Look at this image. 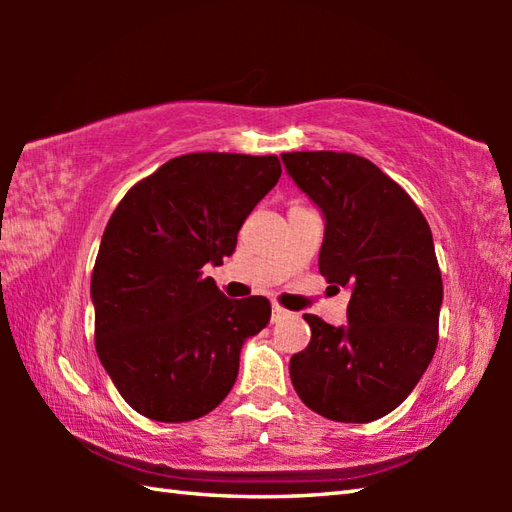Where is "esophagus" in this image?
Returning <instances> with one entry per match:
<instances>
[{
	"label": "esophagus",
	"mask_w": 512,
	"mask_h": 512,
	"mask_svg": "<svg viewBox=\"0 0 512 512\" xmlns=\"http://www.w3.org/2000/svg\"><path fill=\"white\" fill-rule=\"evenodd\" d=\"M287 316H289V311L284 309L282 305H273V314H271L273 323H277V320H282V318H287Z\"/></svg>",
	"instance_id": "esophagus-1"
}]
</instances>
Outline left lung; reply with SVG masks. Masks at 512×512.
Segmentation results:
<instances>
[{"label":"left lung","instance_id":"8db88e82","mask_svg":"<svg viewBox=\"0 0 512 512\" xmlns=\"http://www.w3.org/2000/svg\"><path fill=\"white\" fill-rule=\"evenodd\" d=\"M296 185L325 214L318 268L350 287L348 325L305 314L311 341L289 363L311 411L370 422L397 409L438 345L443 302L431 228L420 207L377 164L354 153H282Z\"/></svg>","mask_w":512,"mask_h":512}]
</instances>
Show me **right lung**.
Segmentation results:
<instances>
[{
    "mask_svg": "<svg viewBox=\"0 0 512 512\" xmlns=\"http://www.w3.org/2000/svg\"><path fill=\"white\" fill-rule=\"evenodd\" d=\"M280 176L277 155L187 153L112 212L90 282L94 345L144 418H203L230 393L241 345L268 325L271 302L225 298L203 266L235 253L241 225Z\"/></svg>",
    "mask_w": 512,
    "mask_h": 512,
    "instance_id": "right-lung-1",
    "label": "right lung"
}]
</instances>
